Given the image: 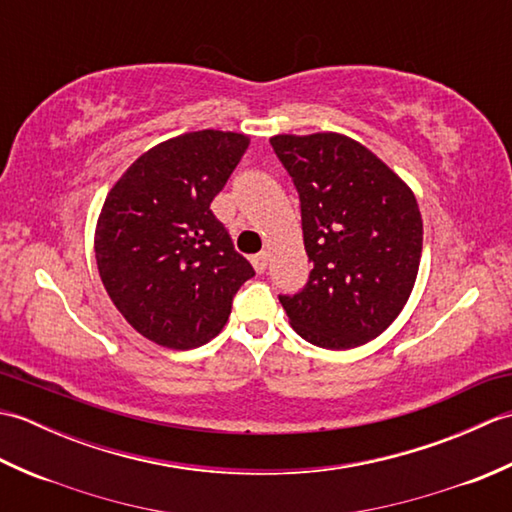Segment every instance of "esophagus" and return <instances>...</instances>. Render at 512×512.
<instances>
[{"instance_id": "34e87169", "label": "esophagus", "mask_w": 512, "mask_h": 512, "mask_svg": "<svg viewBox=\"0 0 512 512\" xmlns=\"http://www.w3.org/2000/svg\"><path fill=\"white\" fill-rule=\"evenodd\" d=\"M250 264H253V268L257 270V273L262 275L264 270H266V266H268V255L266 253H257V255H253V259H250Z\"/></svg>"}]
</instances>
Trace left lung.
Wrapping results in <instances>:
<instances>
[{
	"mask_svg": "<svg viewBox=\"0 0 512 512\" xmlns=\"http://www.w3.org/2000/svg\"><path fill=\"white\" fill-rule=\"evenodd\" d=\"M301 200L314 268L295 297H279L292 330L325 350L383 334L405 308L422 255L416 195L358 140L317 132L270 138Z\"/></svg>",
	"mask_w": 512,
	"mask_h": 512,
	"instance_id": "1",
	"label": "left lung"
}]
</instances>
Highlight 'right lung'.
Returning a JSON list of instances; mask_svg holds the SVG:
<instances>
[{
    "label": "right lung",
    "instance_id": "obj_1",
    "mask_svg": "<svg viewBox=\"0 0 512 512\" xmlns=\"http://www.w3.org/2000/svg\"><path fill=\"white\" fill-rule=\"evenodd\" d=\"M250 138L180 134L145 151L107 193L94 253L107 295L132 328L169 350L209 343L255 275L233 248L211 202Z\"/></svg>",
    "mask_w": 512,
    "mask_h": 512
}]
</instances>
